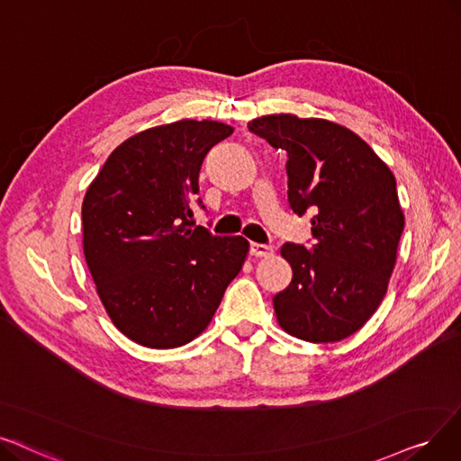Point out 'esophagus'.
<instances>
[{
	"instance_id": "1",
	"label": "esophagus",
	"mask_w": 461,
	"mask_h": 461,
	"mask_svg": "<svg viewBox=\"0 0 461 461\" xmlns=\"http://www.w3.org/2000/svg\"><path fill=\"white\" fill-rule=\"evenodd\" d=\"M249 253H251L253 257H259V259H263V257H270V255L274 253V249H272V246L253 242V244L249 246Z\"/></svg>"
}]
</instances>
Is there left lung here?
Here are the masks:
<instances>
[{
    "instance_id": "8db88e82",
    "label": "left lung",
    "mask_w": 461,
    "mask_h": 461,
    "mask_svg": "<svg viewBox=\"0 0 461 461\" xmlns=\"http://www.w3.org/2000/svg\"><path fill=\"white\" fill-rule=\"evenodd\" d=\"M248 128L287 153L289 206L312 215L314 244L282 246L293 280L274 297L280 325L308 342L354 335L380 306L395 267L404 217L393 174L337 122L278 113Z\"/></svg>"
}]
</instances>
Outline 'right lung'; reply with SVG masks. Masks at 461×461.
I'll return each mask as SVG.
<instances>
[{
	"label": "right lung",
	"instance_id": "obj_1",
	"mask_svg": "<svg viewBox=\"0 0 461 461\" xmlns=\"http://www.w3.org/2000/svg\"><path fill=\"white\" fill-rule=\"evenodd\" d=\"M232 134L215 121L155 126L109 155L83 200V249L121 333L157 349L191 342L242 270L249 242L194 225L198 172Z\"/></svg>",
	"mask_w": 461,
	"mask_h": 461
}]
</instances>
